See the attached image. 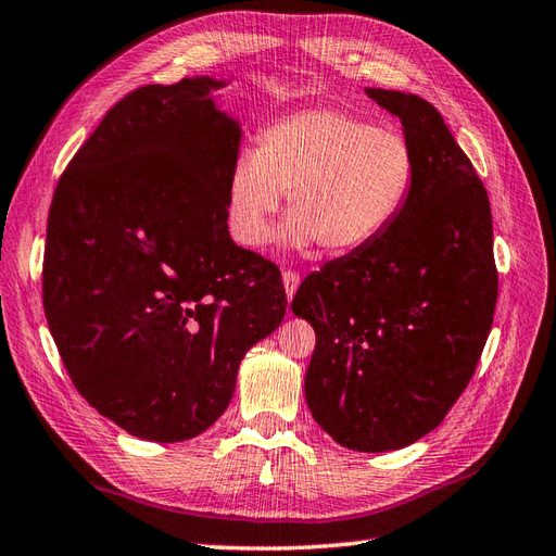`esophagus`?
Returning <instances> with one entry per match:
<instances>
[{
  "mask_svg": "<svg viewBox=\"0 0 556 556\" xmlns=\"http://www.w3.org/2000/svg\"><path fill=\"white\" fill-rule=\"evenodd\" d=\"M300 282H302V276L296 274V270H282V286H286L288 300H292L296 288H300Z\"/></svg>",
  "mask_w": 556,
  "mask_h": 556,
  "instance_id": "obj_1",
  "label": "esophagus"
}]
</instances>
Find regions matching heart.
<instances>
[{
    "label": "heart",
    "instance_id": "heart-1",
    "mask_svg": "<svg viewBox=\"0 0 556 556\" xmlns=\"http://www.w3.org/2000/svg\"><path fill=\"white\" fill-rule=\"evenodd\" d=\"M415 179L417 153L403 131L340 108H311L270 122L256 137V151L233 162L228 228L240 245L264 248L288 193L290 245L320 242L332 254H351L399 219Z\"/></svg>",
    "mask_w": 556,
    "mask_h": 556
}]
</instances>
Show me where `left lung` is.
Returning <instances> with one entry per match:
<instances>
[{"mask_svg": "<svg viewBox=\"0 0 556 556\" xmlns=\"http://www.w3.org/2000/svg\"><path fill=\"white\" fill-rule=\"evenodd\" d=\"M417 153L408 205L368 248L311 274L292 311L316 330L308 410L358 453L399 451L437 429L469 384L495 302L493 216L483 181L415 93L365 89Z\"/></svg>", "mask_w": 556, "mask_h": 556, "instance_id": "left-lung-1", "label": "left lung"}]
</instances>
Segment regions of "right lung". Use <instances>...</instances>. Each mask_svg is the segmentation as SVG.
<instances>
[{
  "mask_svg": "<svg viewBox=\"0 0 556 556\" xmlns=\"http://www.w3.org/2000/svg\"><path fill=\"white\" fill-rule=\"evenodd\" d=\"M224 79L134 89L53 191L45 314L75 389L131 437L176 443L228 408L248 349L286 318L280 270L228 233L242 129Z\"/></svg>",
  "mask_w": 556,
  "mask_h": 556,
  "instance_id": "right-lung-1",
  "label": "right lung"
}]
</instances>
